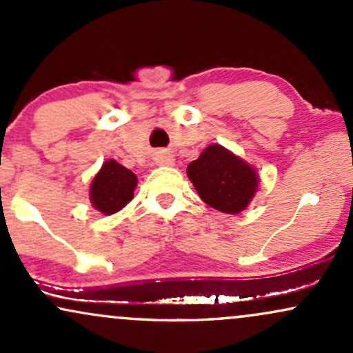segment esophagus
<instances>
[{
	"label": "esophagus",
	"mask_w": 353,
	"mask_h": 353,
	"mask_svg": "<svg viewBox=\"0 0 353 353\" xmlns=\"http://www.w3.org/2000/svg\"><path fill=\"white\" fill-rule=\"evenodd\" d=\"M156 163L157 164H163V165L172 164L174 163V157L171 156V154H168V152H157L156 154Z\"/></svg>",
	"instance_id": "1"
}]
</instances>
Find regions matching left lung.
Returning <instances> with one entry per match:
<instances>
[{"label": "left lung", "instance_id": "left-lung-1", "mask_svg": "<svg viewBox=\"0 0 353 353\" xmlns=\"http://www.w3.org/2000/svg\"><path fill=\"white\" fill-rule=\"evenodd\" d=\"M188 176L201 199L225 214L242 212L259 185L252 165L221 144L208 145L188 165Z\"/></svg>", "mask_w": 353, "mask_h": 353}]
</instances>
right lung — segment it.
I'll return each mask as SVG.
<instances>
[{"instance_id":"obj_1","label":"right lung","mask_w":353,"mask_h":353,"mask_svg":"<svg viewBox=\"0 0 353 353\" xmlns=\"http://www.w3.org/2000/svg\"><path fill=\"white\" fill-rule=\"evenodd\" d=\"M137 185L136 174L114 159L106 161L96 174L89 189V199L92 208L111 216L117 212L134 197Z\"/></svg>"}]
</instances>
